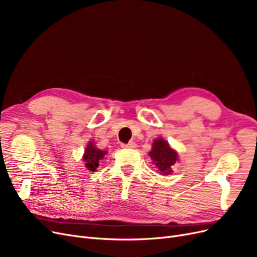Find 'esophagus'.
<instances>
[{
    "instance_id": "obj_1",
    "label": "esophagus",
    "mask_w": 257,
    "mask_h": 257,
    "mask_svg": "<svg viewBox=\"0 0 257 257\" xmlns=\"http://www.w3.org/2000/svg\"><path fill=\"white\" fill-rule=\"evenodd\" d=\"M121 147L122 148H130V149H134V148H136L137 146H136V144L134 142H131L128 144H123Z\"/></svg>"
}]
</instances>
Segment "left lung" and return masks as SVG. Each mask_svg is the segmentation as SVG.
Returning <instances> with one entry per match:
<instances>
[{
    "mask_svg": "<svg viewBox=\"0 0 257 257\" xmlns=\"http://www.w3.org/2000/svg\"><path fill=\"white\" fill-rule=\"evenodd\" d=\"M149 155L161 174L170 175L173 173L172 166L178 161V153L170 148L165 139L161 137L155 139Z\"/></svg>",
    "mask_w": 257,
    "mask_h": 257,
    "instance_id": "8db88e82",
    "label": "left lung"
}]
</instances>
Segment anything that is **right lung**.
Returning a JSON list of instances; mask_svg holds the SVG:
<instances>
[{"label": "right lung", "instance_id": "right-lung-1", "mask_svg": "<svg viewBox=\"0 0 257 257\" xmlns=\"http://www.w3.org/2000/svg\"><path fill=\"white\" fill-rule=\"evenodd\" d=\"M106 153V151L97 149L94 143L90 142L87 145V148H85L82 158V160L85 163V167H87L90 172H95L99 165V161L104 159Z\"/></svg>", "mask_w": 257, "mask_h": 257}]
</instances>
